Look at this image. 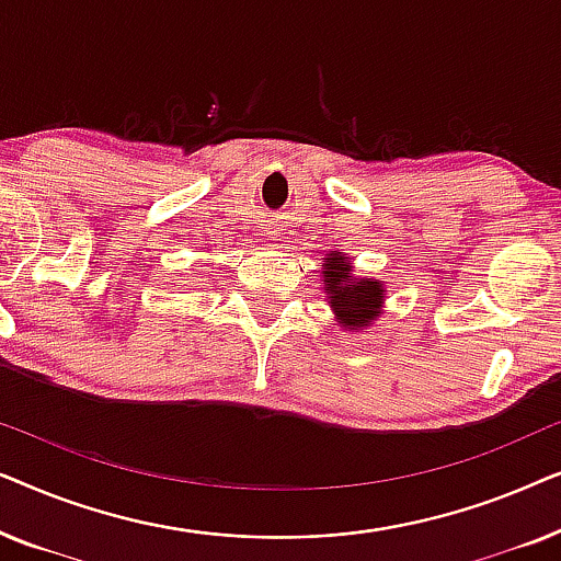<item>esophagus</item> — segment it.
Listing matches in <instances>:
<instances>
[{
	"label": "esophagus",
	"mask_w": 561,
	"mask_h": 561,
	"mask_svg": "<svg viewBox=\"0 0 561 561\" xmlns=\"http://www.w3.org/2000/svg\"><path fill=\"white\" fill-rule=\"evenodd\" d=\"M265 234H271V237H278V234H280V229L275 227V225H267V227H265Z\"/></svg>",
	"instance_id": "obj_1"
}]
</instances>
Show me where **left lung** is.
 Returning a JSON list of instances; mask_svg holds the SVG:
<instances>
[{"label": "left lung", "mask_w": 561, "mask_h": 561, "mask_svg": "<svg viewBox=\"0 0 561 561\" xmlns=\"http://www.w3.org/2000/svg\"><path fill=\"white\" fill-rule=\"evenodd\" d=\"M321 273H324V294L329 306L344 329H365L380 317L386 288L375 278H355L352 263L342 252H329Z\"/></svg>", "instance_id": "obj_1"}]
</instances>
